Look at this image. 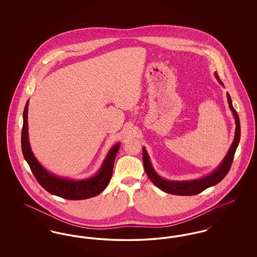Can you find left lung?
Listing matches in <instances>:
<instances>
[{
	"instance_id": "8db88e82",
	"label": "left lung",
	"mask_w": 257,
	"mask_h": 257,
	"mask_svg": "<svg viewBox=\"0 0 257 257\" xmlns=\"http://www.w3.org/2000/svg\"><path fill=\"white\" fill-rule=\"evenodd\" d=\"M217 80L222 85L218 74H215ZM227 102L229 105V108L232 111L233 115L235 117V123H236V129H235V137L233 141L232 145L229 148L226 156L222 160L221 164L216 169V171L211 172L204 177H201L196 180H190V181H170L166 180L159 176L156 171H154L149 156L147 154L146 148H143V161H144V167L147 172V176L149 179L153 182L155 186H157L162 191L169 193L171 195H177V196H194L197 195L204 190H206L211 186H215L216 184L220 182L224 176L227 174V172L230 170V167L232 165L233 158L235 151L240 142V136H241V127H240V120L237 111L233 108L232 101L230 95L227 93Z\"/></svg>"
}]
</instances>
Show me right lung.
<instances>
[{"label":"right lung","mask_w":257,"mask_h":257,"mask_svg":"<svg viewBox=\"0 0 257 257\" xmlns=\"http://www.w3.org/2000/svg\"><path fill=\"white\" fill-rule=\"evenodd\" d=\"M28 108L29 101L26 103L23 112L21 147L25 160L29 164L37 182L47 192H49L50 194L70 200L86 199L97 196L101 192H103L108 184L110 183L113 170V163L120 144H116L111 147L102 164V167L94 176L84 180H73L56 176L46 171L39 164L31 149L28 134Z\"/></svg>","instance_id":"right-lung-1"}]
</instances>
